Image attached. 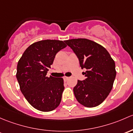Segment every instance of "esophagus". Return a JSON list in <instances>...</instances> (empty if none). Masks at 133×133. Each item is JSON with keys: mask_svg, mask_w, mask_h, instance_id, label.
I'll use <instances>...</instances> for the list:
<instances>
[{"mask_svg": "<svg viewBox=\"0 0 133 133\" xmlns=\"http://www.w3.org/2000/svg\"><path fill=\"white\" fill-rule=\"evenodd\" d=\"M68 79V77H66V76L63 77V80L65 81H66Z\"/></svg>", "mask_w": 133, "mask_h": 133, "instance_id": "1", "label": "esophagus"}]
</instances>
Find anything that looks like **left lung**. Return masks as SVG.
<instances>
[{"label":"left lung","mask_w":133,"mask_h":133,"mask_svg":"<svg viewBox=\"0 0 133 133\" xmlns=\"http://www.w3.org/2000/svg\"><path fill=\"white\" fill-rule=\"evenodd\" d=\"M79 59L86 79L77 81L74 93L78 102L87 108L101 104L110 93L116 77L115 63L104 47L85 38L65 41Z\"/></svg>","instance_id":"8db88e82"}]
</instances>
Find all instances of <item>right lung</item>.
<instances>
[{
    "label": "right lung",
    "mask_w": 133,
    "mask_h": 133,
    "mask_svg": "<svg viewBox=\"0 0 133 133\" xmlns=\"http://www.w3.org/2000/svg\"><path fill=\"white\" fill-rule=\"evenodd\" d=\"M66 46L56 39L39 41L25 50L18 62L16 79L29 103L41 111H50L59 105L63 92V79L46 77L56 54Z\"/></svg>",
    "instance_id": "obj_1"
}]
</instances>
